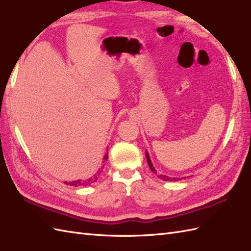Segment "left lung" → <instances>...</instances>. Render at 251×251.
<instances>
[{"label":"left lung","instance_id":"1","mask_svg":"<svg viewBox=\"0 0 251 251\" xmlns=\"http://www.w3.org/2000/svg\"><path fill=\"white\" fill-rule=\"evenodd\" d=\"M146 157H147V162H148V165H149V167L151 169V172L154 173L155 175H157V172H156L154 166L152 165V163L150 161V156L148 154V152H146ZM157 176L160 179L164 180V181H179V180H182V179H185V178H172V176H165V175H157Z\"/></svg>","mask_w":251,"mask_h":251}]
</instances>
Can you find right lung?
<instances>
[{
  "instance_id": "1",
  "label": "right lung",
  "mask_w": 251,
  "mask_h": 251,
  "mask_svg": "<svg viewBox=\"0 0 251 251\" xmlns=\"http://www.w3.org/2000/svg\"><path fill=\"white\" fill-rule=\"evenodd\" d=\"M107 157H108V152L107 153L104 155V157H103V163H104L105 161H107ZM102 173V168L101 169H99V172H98L93 178H89L88 180H76V181H71V182H64L65 184H67V185H71V186H88V185H90V184H93V183H95L97 180H98V178H99V176H100V174Z\"/></svg>"
}]
</instances>
